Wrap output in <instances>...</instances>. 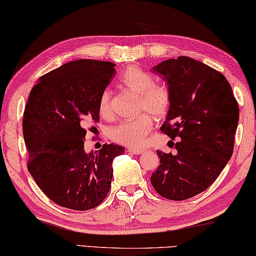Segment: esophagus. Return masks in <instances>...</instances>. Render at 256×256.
Masks as SVG:
<instances>
[{"instance_id": "esophagus-1", "label": "esophagus", "mask_w": 256, "mask_h": 256, "mask_svg": "<svg viewBox=\"0 0 256 256\" xmlns=\"http://www.w3.org/2000/svg\"><path fill=\"white\" fill-rule=\"evenodd\" d=\"M128 152L132 153V154H135V156H138V154H142L143 153V150H135V148H128Z\"/></svg>"}]
</instances>
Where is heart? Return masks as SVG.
I'll return each mask as SVG.
<instances>
[{
	"label": "heart",
	"mask_w": 256,
	"mask_h": 256,
	"mask_svg": "<svg viewBox=\"0 0 256 256\" xmlns=\"http://www.w3.org/2000/svg\"><path fill=\"white\" fill-rule=\"evenodd\" d=\"M120 82L134 93L140 95L138 112H148L160 120L169 111L171 96L164 86L156 85L153 74L137 66H128L120 76ZM100 113L110 116L112 113L111 92L106 90L100 96ZM148 113H142L135 119L126 120L111 129L110 136L116 143L129 148L140 150L148 143V136L153 128V119Z\"/></svg>",
	"instance_id": "obj_1"
}]
</instances>
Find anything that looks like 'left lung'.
I'll list each match as a JSON object with an SVG mask.
<instances>
[{"mask_svg":"<svg viewBox=\"0 0 256 256\" xmlns=\"http://www.w3.org/2000/svg\"><path fill=\"white\" fill-rule=\"evenodd\" d=\"M150 71L171 96L161 130L178 137L174 154L158 150L160 166L150 182L168 200L190 198L210 187L232 158L240 108L224 74L203 62L179 56Z\"/></svg>","mask_w":256,"mask_h":256,"instance_id":"obj_1","label":"left lung"}]
</instances>
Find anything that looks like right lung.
I'll return each instance as SVG.
<instances>
[{
	"label": "right lung",
	"mask_w": 256,
	"mask_h": 256,
	"mask_svg": "<svg viewBox=\"0 0 256 256\" xmlns=\"http://www.w3.org/2000/svg\"><path fill=\"white\" fill-rule=\"evenodd\" d=\"M114 64L71 61L40 78L29 94L22 130L28 170L48 198L60 206L86 211L106 198L112 162L124 148L104 144L86 152V127L98 121V100L112 77Z\"/></svg>",
	"instance_id": "right-lung-1"
}]
</instances>
